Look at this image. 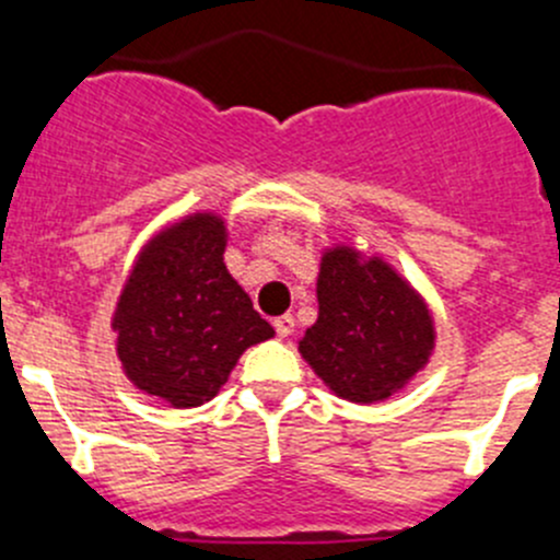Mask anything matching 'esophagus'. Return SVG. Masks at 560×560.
Listing matches in <instances>:
<instances>
[{
    "instance_id": "obj_1",
    "label": "esophagus",
    "mask_w": 560,
    "mask_h": 560,
    "mask_svg": "<svg viewBox=\"0 0 560 560\" xmlns=\"http://www.w3.org/2000/svg\"><path fill=\"white\" fill-rule=\"evenodd\" d=\"M273 328H276V334L284 339V336H290L292 330H295V317H292V314H281V317L273 319Z\"/></svg>"
}]
</instances>
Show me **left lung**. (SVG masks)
Masks as SVG:
<instances>
[{
	"mask_svg": "<svg viewBox=\"0 0 560 560\" xmlns=\"http://www.w3.org/2000/svg\"><path fill=\"white\" fill-rule=\"evenodd\" d=\"M317 301L319 317L298 350L341 399H385L430 361V308L383 259L325 252Z\"/></svg>",
	"mask_w": 560,
	"mask_h": 560,
	"instance_id": "8db88e82",
	"label": "left lung"
}]
</instances>
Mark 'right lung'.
I'll return each mask as SVG.
<instances>
[{
  "instance_id": "right-lung-1",
  "label": "right lung",
  "mask_w": 560,
  "mask_h": 560,
  "mask_svg": "<svg viewBox=\"0 0 560 560\" xmlns=\"http://www.w3.org/2000/svg\"><path fill=\"white\" fill-rule=\"evenodd\" d=\"M226 230L197 213L144 246L114 312L125 374L175 407L213 399L243 350L273 328L224 265Z\"/></svg>"
}]
</instances>
